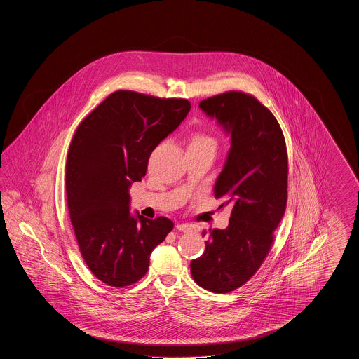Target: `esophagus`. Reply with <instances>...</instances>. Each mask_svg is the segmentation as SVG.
<instances>
[{
    "instance_id": "1",
    "label": "esophagus",
    "mask_w": 359,
    "mask_h": 359,
    "mask_svg": "<svg viewBox=\"0 0 359 359\" xmlns=\"http://www.w3.org/2000/svg\"><path fill=\"white\" fill-rule=\"evenodd\" d=\"M176 230L183 231V233H189V231L195 230V226L188 224V223H179V224H176Z\"/></svg>"
}]
</instances>
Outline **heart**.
Segmentation results:
<instances>
[{"label": "heart", "instance_id": "obj_1", "mask_svg": "<svg viewBox=\"0 0 359 359\" xmlns=\"http://www.w3.org/2000/svg\"><path fill=\"white\" fill-rule=\"evenodd\" d=\"M191 144H205V145H212V147H217V140L207 133H198L195 135Z\"/></svg>", "mask_w": 359, "mask_h": 359}]
</instances>
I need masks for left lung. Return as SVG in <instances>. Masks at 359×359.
<instances>
[{
  "label": "left lung",
  "instance_id": "obj_1",
  "mask_svg": "<svg viewBox=\"0 0 359 359\" xmlns=\"http://www.w3.org/2000/svg\"><path fill=\"white\" fill-rule=\"evenodd\" d=\"M199 107L230 136L214 195L219 207H231V217L226 229L210 230L191 274L202 288L227 293L250 280L271 250L287 205L288 154L278 122L253 95L229 91Z\"/></svg>",
  "mask_w": 359,
  "mask_h": 359
}]
</instances>
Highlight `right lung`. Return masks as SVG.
<instances>
[{
	"label": "right lung",
	"mask_w": 359,
	"mask_h": 359,
	"mask_svg": "<svg viewBox=\"0 0 359 359\" xmlns=\"http://www.w3.org/2000/svg\"><path fill=\"white\" fill-rule=\"evenodd\" d=\"M187 100L135 91L110 94L78 126L66 164L69 218L82 257L110 287L142 278L173 229L165 217L130 214L129 188L147 173L154 148L187 117Z\"/></svg>",
	"instance_id": "right-lung-1"
}]
</instances>
